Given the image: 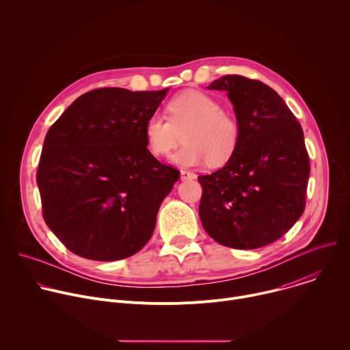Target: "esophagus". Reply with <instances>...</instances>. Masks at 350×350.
Returning <instances> with one entry per match:
<instances>
[{
	"label": "esophagus",
	"mask_w": 350,
	"mask_h": 350,
	"mask_svg": "<svg viewBox=\"0 0 350 350\" xmlns=\"http://www.w3.org/2000/svg\"><path fill=\"white\" fill-rule=\"evenodd\" d=\"M180 173H181V180H184V181H187V180H193V178L196 177L195 173L188 172V170H181Z\"/></svg>",
	"instance_id": "esophagus-1"
}]
</instances>
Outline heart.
<instances>
[{
	"mask_svg": "<svg viewBox=\"0 0 350 350\" xmlns=\"http://www.w3.org/2000/svg\"><path fill=\"white\" fill-rule=\"evenodd\" d=\"M221 109L216 98L202 91L187 90L174 95L166 105L167 119L161 115L146 119L142 129L146 149L157 158H166L184 131V145L172 157L174 163L185 167L209 162L224 165L237 151L241 127Z\"/></svg>",
	"mask_w": 350,
	"mask_h": 350,
	"instance_id": "1",
	"label": "heart"
}]
</instances>
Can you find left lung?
Segmentation results:
<instances>
[{
	"instance_id": "left-lung-1",
	"label": "left lung",
	"mask_w": 350,
	"mask_h": 350,
	"mask_svg": "<svg viewBox=\"0 0 350 350\" xmlns=\"http://www.w3.org/2000/svg\"><path fill=\"white\" fill-rule=\"evenodd\" d=\"M241 127L235 154L220 170L199 176L205 231L220 245L256 249L281 238L302 216L310 174L304 130L267 84L238 75L215 80Z\"/></svg>"
}]
</instances>
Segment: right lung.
<instances>
[{
  "label": "right lung",
  "instance_id": "right-lung-1",
  "mask_svg": "<svg viewBox=\"0 0 350 350\" xmlns=\"http://www.w3.org/2000/svg\"><path fill=\"white\" fill-rule=\"evenodd\" d=\"M167 91L96 88L49 127L37 185L45 224L70 252L113 262L152 237L180 172L149 154L142 129Z\"/></svg>",
  "mask_w": 350,
  "mask_h": 350
}]
</instances>
